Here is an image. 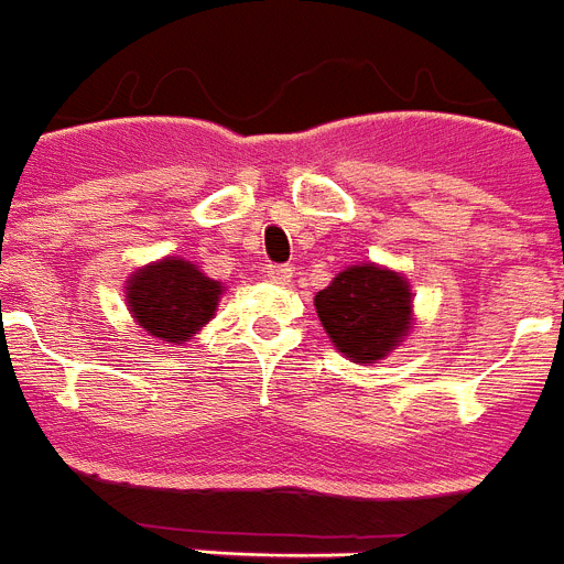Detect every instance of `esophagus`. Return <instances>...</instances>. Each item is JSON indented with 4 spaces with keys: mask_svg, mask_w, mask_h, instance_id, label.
I'll list each match as a JSON object with an SVG mask.
<instances>
[{
    "mask_svg": "<svg viewBox=\"0 0 564 564\" xmlns=\"http://www.w3.org/2000/svg\"><path fill=\"white\" fill-rule=\"evenodd\" d=\"M264 276L271 279V282H276V285H285L288 279H291V268H288V264H268V268H264Z\"/></svg>",
    "mask_w": 564,
    "mask_h": 564,
    "instance_id": "34e87169",
    "label": "esophagus"
}]
</instances>
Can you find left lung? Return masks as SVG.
I'll list each match as a JSON object with an SVG mask.
<instances>
[{
	"instance_id": "1",
	"label": "left lung",
	"mask_w": 564,
	"mask_h": 564,
	"mask_svg": "<svg viewBox=\"0 0 564 564\" xmlns=\"http://www.w3.org/2000/svg\"><path fill=\"white\" fill-rule=\"evenodd\" d=\"M316 314L339 354L379 362L405 339L413 322L408 279L373 262L350 264L316 293Z\"/></svg>"
}]
</instances>
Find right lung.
I'll return each instance as SVG.
<instances>
[{
    "mask_svg": "<svg viewBox=\"0 0 564 564\" xmlns=\"http://www.w3.org/2000/svg\"><path fill=\"white\" fill-rule=\"evenodd\" d=\"M225 285L205 276L196 264L165 257L131 273L124 296L128 311L151 336L162 341H187L214 319Z\"/></svg>",
    "mask_w": 564,
    "mask_h": 564,
    "instance_id": "obj_1",
    "label": "right lung"
}]
</instances>
